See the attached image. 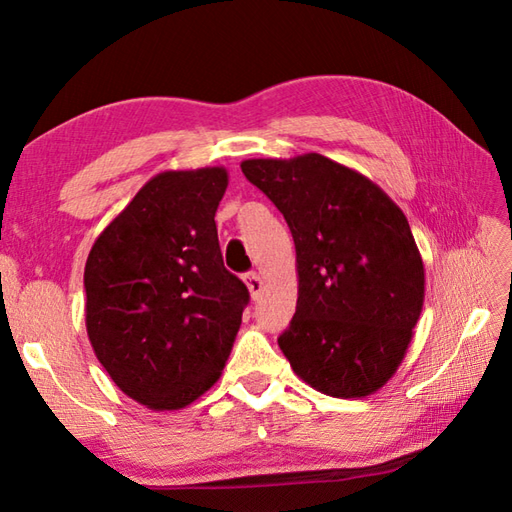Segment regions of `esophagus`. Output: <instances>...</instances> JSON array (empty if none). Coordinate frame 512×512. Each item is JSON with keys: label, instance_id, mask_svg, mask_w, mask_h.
<instances>
[{"label": "esophagus", "instance_id": "esophagus-1", "mask_svg": "<svg viewBox=\"0 0 512 512\" xmlns=\"http://www.w3.org/2000/svg\"><path fill=\"white\" fill-rule=\"evenodd\" d=\"M244 281H246V286H248V292H250V297H253V299H257L259 295H262L264 281H262V277H259L257 273H248V275L244 277Z\"/></svg>", "mask_w": 512, "mask_h": 512}]
</instances>
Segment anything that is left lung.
Instances as JSON below:
<instances>
[{
	"instance_id": "left-lung-1",
	"label": "left lung",
	"mask_w": 512,
	"mask_h": 512,
	"mask_svg": "<svg viewBox=\"0 0 512 512\" xmlns=\"http://www.w3.org/2000/svg\"><path fill=\"white\" fill-rule=\"evenodd\" d=\"M242 171L295 239L299 297L281 352L321 394H374L405 358L424 303L405 213L363 173L321 154L253 158Z\"/></svg>"
}]
</instances>
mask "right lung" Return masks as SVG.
I'll list each match as a JSON object with an SVG mask.
<instances>
[{
    "label": "right lung",
    "mask_w": 512,
    "mask_h": 512,
    "mask_svg": "<svg viewBox=\"0 0 512 512\" xmlns=\"http://www.w3.org/2000/svg\"><path fill=\"white\" fill-rule=\"evenodd\" d=\"M224 167L162 171L107 224L85 262V328L105 372L140 405H191L220 378L248 288L222 262Z\"/></svg>",
    "instance_id": "obj_1"
}]
</instances>
